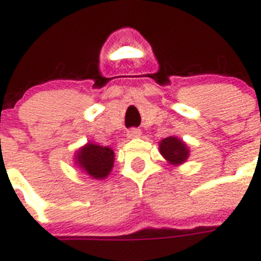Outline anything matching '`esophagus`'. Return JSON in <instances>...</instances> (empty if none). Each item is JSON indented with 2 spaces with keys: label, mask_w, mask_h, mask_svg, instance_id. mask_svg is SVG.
I'll use <instances>...</instances> for the list:
<instances>
[{
  "label": "esophagus",
  "mask_w": 261,
  "mask_h": 261,
  "mask_svg": "<svg viewBox=\"0 0 261 261\" xmlns=\"http://www.w3.org/2000/svg\"><path fill=\"white\" fill-rule=\"evenodd\" d=\"M141 136V132H140V129H136V128H132L129 129L128 132H126V137L128 138H137Z\"/></svg>",
  "instance_id": "34e87169"
}]
</instances>
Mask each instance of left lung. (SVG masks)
Segmentation results:
<instances>
[{
    "label": "left lung",
    "instance_id": "1",
    "mask_svg": "<svg viewBox=\"0 0 261 261\" xmlns=\"http://www.w3.org/2000/svg\"><path fill=\"white\" fill-rule=\"evenodd\" d=\"M159 153L171 166H180L190 156V147L180 138L170 136L159 142Z\"/></svg>",
    "mask_w": 261,
    "mask_h": 261
}]
</instances>
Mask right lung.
<instances>
[{
    "label": "right lung",
    "mask_w": 261,
    "mask_h": 261,
    "mask_svg": "<svg viewBox=\"0 0 261 261\" xmlns=\"http://www.w3.org/2000/svg\"><path fill=\"white\" fill-rule=\"evenodd\" d=\"M114 162V149L110 146H100L94 142H87L74 154L75 166L96 180H103L110 175Z\"/></svg>",
    "instance_id": "add662e5"
}]
</instances>
